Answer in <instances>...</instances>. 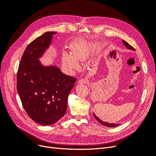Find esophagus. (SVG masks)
I'll use <instances>...</instances> for the list:
<instances>
[{
  "mask_svg": "<svg viewBox=\"0 0 156 156\" xmlns=\"http://www.w3.org/2000/svg\"><path fill=\"white\" fill-rule=\"evenodd\" d=\"M78 83H79V84H87V83H89V81L87 79H81L79 80Z\"/></svg>",
  "mask_w": 156,
  "mask_h": 156,
  "instance_id": "34e87169",
  "label": "esophagus"
}]
</instances>
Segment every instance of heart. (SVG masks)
I'll use <instances>...</instances> for the list:
<instances>
[{"mask_svg": "<svg viewBox=\"0 0 156 156\" xmlns=\"http://www.w3.org/2000/svg\"><path fill=\"white\" fill-rule=\"evenodd\" d=\"M98 45V44L89 43L84 40L74 42L71 45L72 53L67 51L62 53V62L64 67L69 70L77 69L79 66L78 60H87Z\"/></svg>", "mask_w": 156, "mask_h": 156, "instance_id": "1", "label": "heart"}]
</instances>
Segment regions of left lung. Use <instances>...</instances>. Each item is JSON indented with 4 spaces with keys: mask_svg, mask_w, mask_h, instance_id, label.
Here are the masks:
<instances>
[{
    "mask_svg": "<svg viewBox=\"0 0 156 156\" xmlns=\"http://www.w3.org/2000/svg\"><path fill=\"white\" fill-rule=\"evenodd\" d=\"M122 42H123L124 45L126 46V48L127 49H129V50H132V51H135V49L133 48V47H132L131 45H130L129 44H127L126 41L122 40ZM93 115H94V117H95V119H96L99 122H100V123L101 124H102V125H103V126H107V127H116V126H119V124H110V123H108V122H105L102 121L101 120H100V119H99V118H98L95 114H94V113H93Z\"/></svg>",
    "mask_w": 156,
    "mask_h": 156,
    "instance_id": "obj_1",
    "label": "left lung"
}]
</instances>
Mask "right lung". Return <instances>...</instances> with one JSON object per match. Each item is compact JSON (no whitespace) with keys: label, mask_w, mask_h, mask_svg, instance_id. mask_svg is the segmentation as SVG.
Wrapping results in <instances>:
<instances>
[{"label":"right lung","mask_w":156,"mask_h":156,"mask_svg":"<svg viewBox=\"0 0 156 156\" xmlns=\"http://www.w3.org/2000/svg\"><path fill=\"white\" fill-rule=\"evenodd\" d=\"M56 32H47L27 47L19 66L17 89L27 115L43 126L55 124L66 112L69 94L76 79L40 58L50 48Z\"/></svg>","instance_id":"add662e5"}]
</instances>
